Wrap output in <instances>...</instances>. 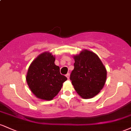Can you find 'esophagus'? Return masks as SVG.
Returning <instances> with one entry per match:
<instances>
[{"label": "esophagus", "mask_w": 131, "mask_h": 131, "mask_svg": "<svg viewBox=\"0 0 131 131\" xmlns=\"http://www.w3.org/2000/svg\"><path fill=\"white\" fill-rule=\"evenodd\" d=\"M66 77H67L68 79H69V78H70V73H68V74H66Z\"/></svg>", "instance_id": "esophagus-1"}]
</instances>
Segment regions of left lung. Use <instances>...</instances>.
<instances>
[{
  "instance_id": "left-lung-1",
  "label": "left lung",
  "mask_w": 131,
  "mask_h": 131,
  "mask_svg": "<svg viewBox=\"0 0 131 131\" xmlns=\"http://www.w3.org/2000/svg\"><path fill=\"white\" fill-rule=\"evenodd\" d=\"M73 58L74 68L70 75L72 84L82 98H92L104 86L106 68L99 57L88 50L81 51Z\"/></svg>"
}]
</instances>
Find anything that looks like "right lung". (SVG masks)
Returning <instances> with one entry per match:
<instances>
[{
    "label": "right lung",
    "mask_w": 131,
    "mask_h": 131,
    "mask_svg": "<svg viewBox=\"0 0 131 131\" xmlns=\"http://www.w3.org/2000/svg\"><path fill=\"white\" fill-rule=\"evenodd\" d=\"M55 58L49 52L40 54L30 64L26 81L32 92L39 99L52 100L62 88L67 77L60 73Z\"/></svg>",
    "instance_id": "add662e5"
}]
</instances>
